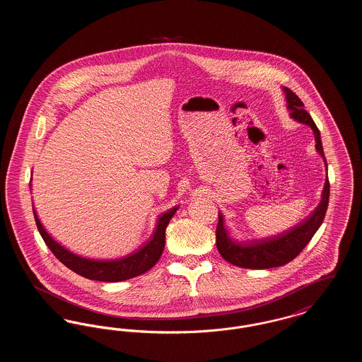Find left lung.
I'll list each match as a JSON object with an SVG mask.
<instances>
[{
  "instance_id": "obj_1",
  "label": "left lung",
  "mask_w": 362,
  "mask_h": 362,
  "mask_svg": "<svg viewBox=\"0 0 362 362\" xmlns=\"http://www.w3.org/2000/svg\"><path fill=\"white\" fill-rule=\"evenodd\" d=\"M282 90L285 93V99L288 103L286 107L291 118L298 123L307 124L312 129L316 141V151L323 157L325 165L327 168L319 129L316 127L315 122L312 121L310 114L304 110V104L298 99V96L286 86H284ZM328 198L329 183L327 176L322 191L320 204L315 207V210L304 221L294 225L286 232L258 240L239 241L232 239L228 230L225 229L224 216L218 213V225L216 229L217 250L226 262L243 269L260 270L284 266L304 250V247L310 243L316 230L320 228L327 211Z\"/></svg>"
}]
</instances>
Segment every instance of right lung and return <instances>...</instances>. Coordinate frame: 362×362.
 <instances>
[{"label": "right lung", "mask_w": 362, "mask_h": 362, "mask_svg": "<svg viewBox=\"0 0 362 362\" xmlns=\"http://www.w3.org/2000/svg\"><path fill=\"white\" fill-rule=\"evenodd\" d=\"M179 206L170 209L167 213L160 216L157 220L155 233L152 239L148 241L144 247H141L137 252L114 260H98V259L83 258L80 255L73 254L61 244L52 239V236L45 230L43 225L40 224L34 210L35 223L37 230L46 245L52 250V254L59 262H62L71 272L78 276H86L88 279L102 281V282H119L124 279H130L134 276H141L151 270L163 254L165 245V229L170 224L173 214Z\"/></svg>", "instance_id": "1"}]
</instances>
